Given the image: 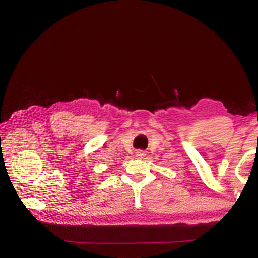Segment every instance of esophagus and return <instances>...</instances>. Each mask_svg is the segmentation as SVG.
<instances>
[{"mask_svg":"<svg viewBox=\"0 0 258 258\" xmlns=\"http://www.w3.org/2000/svg\"><path fill=\"white\" fill-rule=\"evenodd\" d=\"M136 156H137V157H139V158H142L143 156H144V153L142 151H137L136 152Z\"/></svg>","mask_w":258,"mask_h":258,"instance_id":"esophagus-1","label":"esophagus"}]
</instances>
